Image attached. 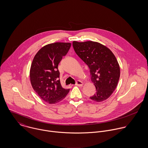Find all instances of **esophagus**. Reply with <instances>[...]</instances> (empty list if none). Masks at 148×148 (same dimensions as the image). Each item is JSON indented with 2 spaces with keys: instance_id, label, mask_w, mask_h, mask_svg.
Segmentation results:
<instances>
[{
  "instance_id": "obj_1",
  "label": "esophagus",
  "mask_w": 148,
  "mask_h": 148,
  "mask_svg": "<svg viewBox=\"0 0 148 148\" xmlns=\"http://www.w3.org/2000/svg\"><path fill=\"white\" fill-rule=\"evenodd\" d=\"M75 85H77V86H82L83 85V83L82 82L80 81V80H78V81L76 82Z\"/></svg>"
}]
</instances>
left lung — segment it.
<instances>
[{"instance_id": "8db88e82", "label": "left lung", "mask_w": 148, "mask_h": 148, "mask_svg": "<svg viewBox=\"0 0 148 148\" xmlns=\"http://www.w3.org/2000/svg\"><path fill=\"white\" fill-rule=\"evenodd\" d=\"M72 44L76 54L88 66L91 81L96 87V92L90 99L96 102L106 100L115 90L120 76L115 56L99 42L74 41Z\"/></svg>"}]
</instances>
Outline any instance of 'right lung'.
<instances>
[{
	"label": "right lung",
	"mask_w": 148,
	"mask_h": 148,
	"mask_svg": "<svg viewBox=\"0 0 148 148\" xmlns=\"http://www.w3.org/2000/svg\"><path fill=\"white\" fill-rule=\"evenodd\" d=\"M70 42H54L42 48L35 56L30 69L33 89L44 101L58 103L65 97L69 89L60 83L58 65L68 53Z\"/></svg>",
	"instance_id": "add662e5"
}]
</instances>
